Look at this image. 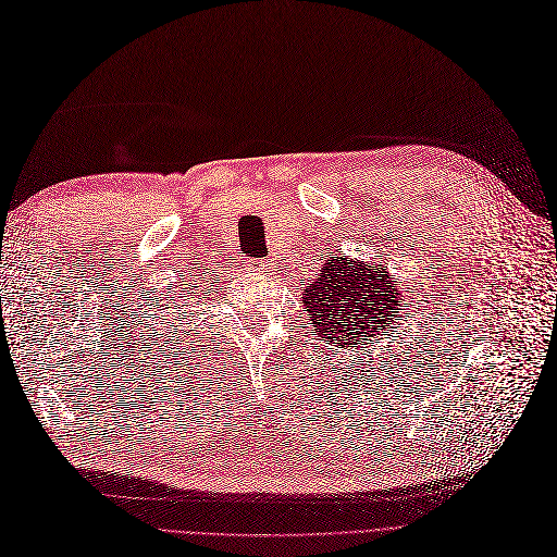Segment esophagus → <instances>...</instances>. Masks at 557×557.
I'll return each instance as SVG.
<instances>
[{
  "label": "esophagus",
  "instance_id": "1",
  "mask_svg": "<svg viewBox=\"0 0 557 557\" xmlns=\"http://www.w3.org/2000/svg\"><path fill=\"white\" fill-rule=\"evenodd\" d=\"M253 270H256V272H262V274H264V272H272V270H274V260H256V262H253Z\"/></svg>",
  "mask_w": 557,
  "mask_h": 557
}]
</instances>
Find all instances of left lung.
Instances as JSON below:
<instances>
[{"mask_svg":"<svg viewBox=\"0 0 557 557\" xmlns=\"http://www.w3.org/2000/svg\"><path fill=\"white\" fill-rule=\"evenodd\" d=\"M398 299L400 290L385 267L355 262L343 253L324 262L301 295L320 341L336 343L343 350L387 336Z\"/></svg>","mask_w":557,"mask_h":557,"instance_id":"obj_1","label":"left lung"}]
</instances>
